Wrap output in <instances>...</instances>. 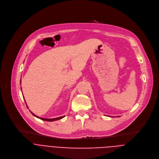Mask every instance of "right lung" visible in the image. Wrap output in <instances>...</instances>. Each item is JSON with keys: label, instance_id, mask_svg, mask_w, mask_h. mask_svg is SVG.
I'll return each instance as SVG.
<instances>
[{"label": "right lung", "instance_id": "add662e5", "mask_svg": "<svg viewBox=\"0 0 159 159\" xmlns=\"http://www.w3.org/2000/svg\"><path fill=\"white\" fill-rule=\"evenodd\" d=\"M20 82H21V81H20ZM26 106H27V105H26ZM27 107H28V106H27ZM30 112H31V114H32L33 116H34L35 117H36V118H39V119H41V120H44V121H57V120H60V119L63 118V117H65V116H60V117H58V118H52V119H47V118H39V117H38L37 116H36L35 115H34L31 111H30Z\"/></svg>", "mask_w": 159, "mask_h": 159}]
</instances>
